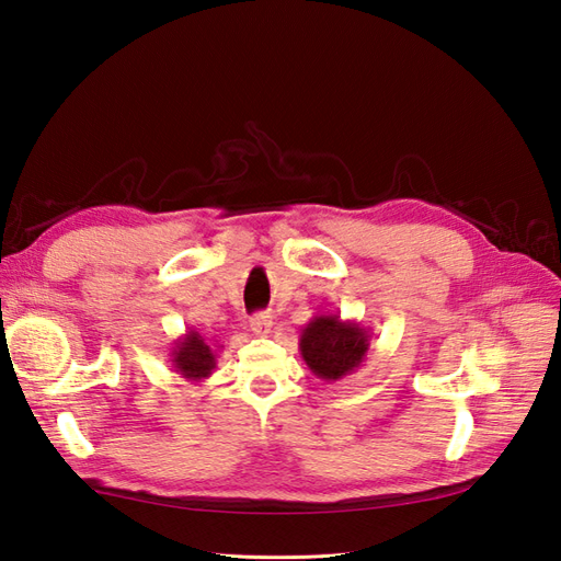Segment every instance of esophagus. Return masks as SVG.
I'll use <instances>...</instances> for the list:
<instances>
[{
    "mask_svg": "<svg viewBox=\"0 0 561 561\" xmlns=\"http://www.w3.org/2000/svg\"><path fill=\"white\" fill-rule=\"evenodd\" d=\"M271 325H274V318H271L268 313H254V316L250 318V328H252L254 335H260V337L268 335Z\"/></svg>",
    "mask_w": 561,
    "mask_h": 561,
    "instance_id": "obj_1",
    "label": "esophagus"
}]
</instances>
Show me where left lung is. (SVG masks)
<instances>
[{"instance_id":"left-lung-1","label":"left lung","mask_w":561,"mask_h":561,"mask_svg":"<svg viewBox=\"0 0 561 561\" xmlns=\"http://www.w3.org/2000/svg\"><path fill=\"white\" fill-rule=\"evenodd\" d=\"M370 337V328H363L356 321H342L340 316L321 313L301 328L299 354L316 377L337 382L363 366Z\"/></svg>"}]
</instances>
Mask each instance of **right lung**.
Masks as SVG:
<instances>
[{
    "label": "right lung",
    "mask_w": 561,
    "mask_h": 561,
    "mask_svg": "<svg viewBox=\"0 0 561 561\" xmlns=\"http://www.w3.org/2000/svg\"><path fill=\"white\" fill-rule=\"evenodd\" d=\"M172 368L188 382H203L217 368V350L198 330H186L172 346Z\"/></svg>",
    "instance_id": "1"
}]
</instances>
